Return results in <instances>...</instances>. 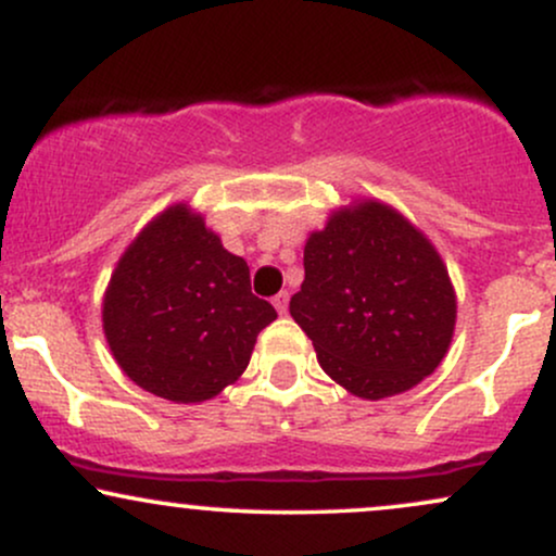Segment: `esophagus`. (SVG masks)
<instances>
[{
    "label": "esophagus",
    "mask_w": 556,
    "mask_h": 556,
    "mask_svg": "<svg viewBox=\"0 0 556 556\" xmlns=\"http://www.w3.org/2000/svg\"><path fill=\"white\" fill-rule=\"evenodd\" d=\"M271 303H274V308H277V314H287V303H290V292H287V290L277 292Z\"/></svg>",
    "instance_id": "1"
}]
</instances>
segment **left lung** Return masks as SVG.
Instances as JSON below:
<instances>
[{
    "label": "left lung",
    "mask_w": 556,
    "mask_h": 556,
    "mask_svg": "<svg viewBox=\"0 0 556 556\" xmlns=\"http://www.w3.org/2000/svg\"><path fill=\"white\" fill-rule=\"evenodd\" d=\"M303 266L290 316L337 384L384 400L437 371L457 295L433 242L397 208L376 198L334 208L305 240Z\"/></svg>",
    "instance_id": "left-lung-1"
}]
</instances>
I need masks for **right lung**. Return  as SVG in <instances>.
Returning <instances> with one entry per match:
<instances>
[{"label":"right lung","instance_id":"1","mask_svg":"<svg viewBox=\"0 0 556 556\" xmlns=\"http://www.w3.org/2000/svg\"><path fill=\"white\" fill-rule=\"evenodd\" d=\"M274 318L271 303L251 292L245 258L188 203L140 229L101 303L104 337L127 379L182 405L235 384Z\"/></svg>","mask_w":556,"mask_h":556}]
</instances>
